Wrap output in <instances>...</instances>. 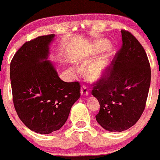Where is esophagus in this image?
<instances>
[{
	"label": "esophagus",
	"mask_w": 160,
	"mask_h": 160,
	"mask_svg": "<svg viewBox=\"0 0 160 160\" xmlns=\"http://www.w3.org/2000/svg\"><path fill=\"white\" fill-rule=\"evenodd\" d=\"M88 92H89V89H88V86H86L85 85H83L81 88V95L82 96H85V95H88Z\"/></svg>",
	"instance_id": "34e87169"
}]
</instances>
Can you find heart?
I'll return each mask as SVG.
<instances>
[{
	"mask_svg": "<svg viewBox=\"0 0 160 160\" xmlns=\"http://www.w3.org/2000/svg\"><path fill=\"white\" fill-rule=\"evenodd\" d=\"M108 48V44L107 42L102 41L98 44V48L99 49H107ZM107 69V64L105 62L100 61V62H96L91 65L88 68V75L90 78L92 79H97L101 77H102L105 75V72Z\"/></svg>",
	"mask_w": 160,
	"mask_h": 160,
	"instance_id": "heart-1",
	"label": "heart"
}]
</instances>
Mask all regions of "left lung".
I'll list each match as a JSON object with an SVG mask.
<instances>
[{
  "label": "left lung",
  "mask_w": 160,
  "mask_h": 160,
  "mask_svg": "<svg viewBox=\"0 0 160 160\" xmlns=\"http://www.w3.org/2000/svg\"><path fill=\"white\" fill-rule=\"evenodd\" d=\"M121 33L122 47L92 91L100 104L97 122L110 132L125 131L137 122L151 81L150 65L142 44L129 31Z\"/></svg>",
  "instance_id": "left-lung-1"
}]
</instances>
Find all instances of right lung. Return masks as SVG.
<instances>
[{
  "label": "right lung",
  "instance_id": "right-lung-1",
  "mask_svg": "<svg viewBox=\"0 0 160 160\" xmlns=\"http://www.w3.org/2000/svg\"><path fill=\"white\" fill-rule=\"evenodd\" d=\"M54 34L26 42L10 65L12 98L18 116L28 129L49 134L62 127L81 95L78 82H65L46 59Z\"/></svg>",
  "mask_w": 160,
  "mask_h": 160
}]
</instances>
